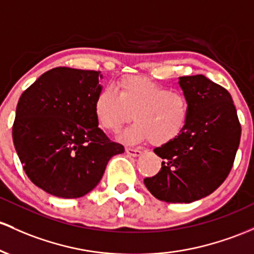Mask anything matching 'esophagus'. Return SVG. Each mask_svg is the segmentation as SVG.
<instances>
[{"label": "esophagus", "mask_w": 254, "mask_h": 254, "mask_svg": "<svg viewBox=\"0 0 254 254\" xmlns=\"http://www.w3.org/2000/svg\"><path fill=\"white\" fill-rule=\"evenodd\" d=\"M125 152H127V154L130 155V157H140L142 154L141 150L135 149V148H127L125 149Z\"/></svg>", "instance_id": "34e87169"}]
</instances>
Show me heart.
Instances as JSON below:
<instances>
[{
	"mask_svg": "<svg viewBox=\"0 0 254 254\" xmlns=\"http://www.w3.org/2000/svg\"><path fill=\"white\" fill-rule=\"evenodd\" d=\"M117 96L102 90L96 96L94 113L100 127L106 131L118 132L130 119L131 127L122 133L127 144L147 141L165 144L174 141L185 130L189 118L187 97L178 90L142 76L123 77L116 84Z\"/></svg>",
	"mask_w": 254,
	"mask_h": 254,
	"instance_id": "b5f03b06",
	"label": "heart"
}]
</instances>
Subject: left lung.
Masks as SVG:
<instances>
[{"label": "left lung", "mask_w": 254, "mask_h": 254, "mask_svg": "<svg viewBox=\"0 0 254 254\" xmlns=\"http://www.w3.org/2000/svg\"><path fill=\"white\" fill-rule=\"evenodd\" d=\"M189 118L174 141L154 148L164 159L147 189L161 201L189 202L213 193L229 175L241 137V125L227 89L202 74L180 77Z\"/></svg>", "instance_id": "1"}]
</instances>
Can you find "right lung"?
Segmentation results:
<instances>
[{
  "mask_svg": "<svg viewBox=\"0 0 254 254\" xmlns=\"http://www.w3.org/2000/svg\"><path fill=\"white\" fill-rule=\"evenodd\" d=\"M100 71L57 67L21 94L13 142L27 177L48 194L80 197L99 185L108 160L124 153L97 125Z\"/></svg>",
  "mask_w": 254,
  "mask_h": 254,
  "instance_id": "obj_1",
  "label": "right lung"
}]
</instances>
